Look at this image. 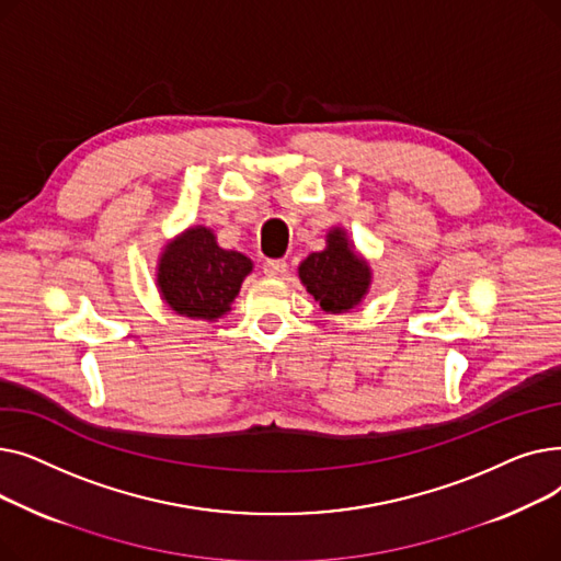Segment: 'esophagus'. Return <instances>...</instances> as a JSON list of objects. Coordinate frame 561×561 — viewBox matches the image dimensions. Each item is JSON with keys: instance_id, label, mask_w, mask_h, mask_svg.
Listing matches in <instances>:
<instances>
[{"instance_id": "obj_1", "label": "esophagus", "mask_w": 561, "mask_h": 561, "mask_svg": "<svg viewBox=\"0 0 561 561\" xmlns=\"http://www.w3.org/2000/svg\"><path fill=\"white\" fill-rule=\"evenodd\" d=\"M286 261L284 259H268L263 263V273L268 277H284L286 275Z\"/></svg>"}]
</instances>
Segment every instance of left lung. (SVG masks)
I'll return each mask as SVG.
<instances>
[{
  "label": "left lung",
  "mask_w": 561,
  "mask_h": 561,
  "mask_svg": "<svg viewBox=\"0 0 561 561\" xmlns=\"http://www.w3.org/2000/svg\"><path fill=\"white\" fill-rule=\"evenodd\" d=\"M307 293L328 313H343L357 307L370 286V265L352 250L347 233L334 227L328 233V248L311 252L298 268Z\"/></svg>",
  "instance_id": "8db88e82"
}]
</instances>
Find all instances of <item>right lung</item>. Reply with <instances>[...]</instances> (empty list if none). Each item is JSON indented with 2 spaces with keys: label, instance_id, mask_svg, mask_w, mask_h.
Instances as JSON below:
<instances>
[{
  "label": "right lung",
  "instance_id": "add662e5",
  "mask_svg": "<svg viewBox=\"0 0 561 561\" xmlns=\"http://www.w3.org/2000/svg\"><path fill=\"white\" fill-rule=\"evenodd\" d=\"M252 261L222 250L209 227H188L165 245L157 265V286L165 305L180 316L218 320L239 296Z\"/></svg>",
  "mask_w": 561,
  "mask_h": 561
}]
</instances>
